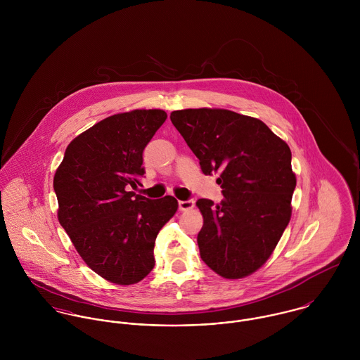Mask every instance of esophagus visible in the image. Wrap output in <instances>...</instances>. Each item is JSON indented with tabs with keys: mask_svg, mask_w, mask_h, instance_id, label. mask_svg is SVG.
I'll return each instance as SVG.
<instances>
[{
	"mask_svg": "<svg viewBox=\"0 0 360 360\" xmlns=\"http://www.w3.org/2000/svg\"><path fill=\"white\" fill-rule=\"evenodd\" d=\"M195 205L194 200H187V201H179V209L180 210H190Z\"/></svg>",
	"mask_w": 360,
	"mask_h": 360,
	"instance_id": "obj_1",
	"label": "esophagus"
}]
</instances>
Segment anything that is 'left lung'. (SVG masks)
Wrapping results in <instances>:
<instances>
[{"mask_svg":"<svg viewBox=\"0 0 360 360\" xmlns=\"http://www.w3.org/2000/svg\"><path fill=\"white\" fill-rule=\"evenodd\" d=\"M170 120L202 173L219 174L221 202L197 201L204 217L197 238L202 260L224 278L252 274L291 219L297 177L290 147L262 120L227 109H181Z\"/></svg>","mask_w":360,"mask_h":360,"instance_id":"8db88e82","label":"left lung"}]
</instances>
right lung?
Wrapping results in <instances>:
<instances>
[{
    "label": "right lung",
    "instance_id": "add662e5",
    "mask_svg": "<svg viewBox=\"0 0 360 360\" xmlns=\"http://www.w3.org/2000/svg\"><path fill=\"white\" fill-rule=\"evenodd\" d=\"M166 117L162 109H134L103 119L70 141L53 176L60 226L86 264L119 285L154 269L156 236L179 207L172 195L148 200L130 191Z\"/></svg>",
    "mask_w": 360,
    "mask_h": 360
}]
</instances>
